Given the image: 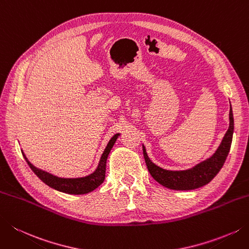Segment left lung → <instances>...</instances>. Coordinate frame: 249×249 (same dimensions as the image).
Wrapping results in <instances>:
<instances>
[{
	"mask_svg": "<svg viewBox=\"0 0 249 249\" xmlns=\"http://www.w3.org/2000/svg\"><path fill=\"white\" fill-rule=\"evenodd\" d=\"M229 119H230V125L216 152L209 159L187 170H166L159 167L149 159L145 148L142 145L144 160L151 176L164 187L172 190H181V191L201 188L211 182L213 177L220 172L231 148L233 130H234V120H233L231 105Z\"/></svg>",
	"mask_w": 249,
	"mask_h": 249,
	"instance_id": "1",
	"label": "left lung"
}]
</instances>
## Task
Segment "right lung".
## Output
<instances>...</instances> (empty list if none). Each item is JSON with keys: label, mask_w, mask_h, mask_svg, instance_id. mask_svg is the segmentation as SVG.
I'll use <instances>...</instances> for the list:
<instances>
[{"label": "right lung", "mask_w": 249, "mask_h": 249, "mask_svg": "<svg viewBox=\"0 0 249 249\" xmlns=\"http://www.w3.org/2000/svg\"><path fill=\"white\" fill-rule=\"evenodd\" d=\"M120 136V134L114 135L113 137L110 139V141L107 144V147L102 153L98 166H97L96 170L92 174L89 175L86 177L82 178H60L57 176H53V175L44 172L42 169H38L36 166L29 162L26 155L22 152V155L24 160H27V163L30 168L33 170V173L36 175V176L40 178L44 183H46L48 187L57 190V191H60L63 193L68 194H86L91 191H94L96 188H98L100 184L104 182L106 178V164H107V159H108V155L110 151L113 147L116 139Z\"/></svg>", "instance_id": "right-lung-1"}]
</instances>
